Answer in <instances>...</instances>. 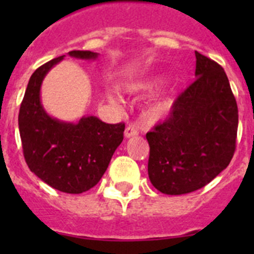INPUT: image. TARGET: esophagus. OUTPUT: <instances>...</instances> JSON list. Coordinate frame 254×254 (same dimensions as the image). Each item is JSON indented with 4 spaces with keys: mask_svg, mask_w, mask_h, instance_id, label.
<instances>
[{
    "mask_svg": "<svg viewBox=\"0 0 254 254\" xmlns=\"http://www.w3.org/2000/svg\"><path fill=\"white\" fill-rule=\"evenodd\" d=\"M136 134H138V129L136 126L133 125H129L126 127L125 129V136L126 137H132V136H136Z\"/></svg>",
    "mask_w": 254,
    "mask_h": 254,
    "instance_id": "34e87169",
    "label": "esophagus"
}]
</instances>
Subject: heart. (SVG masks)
<instances>
[{
    "label": "heart",
    "instance_id": "obj_1",
    "mask_svg": "<svg viewBox=\"0 0 254 254\" xmlns=\"http://www.w3.org/2000/svg\"><path fill=\"white\" fill-rule=\"evenodd\" d=\"M159 81H146V82H142V84H138L134 86L136 90H140V91H152L155 87L158 86ZM109 99L112 102H116V98L112 95H109ZM170 107H172V100L169 98H161V99L155 100L151 105L149 107V116L154 120H159V118H163L165 114L169 112Z\"/></svg>",
    "mask_w": 254,
    "mask_h": 254
}]
</instances>
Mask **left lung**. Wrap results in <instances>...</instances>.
<instances>
[{
  "label": "left lung",
  "instance_id": "1",
  "mask_svg": "<svg viewBox=\"0 0 254 254\" xmlns=\"http://www.w3.org/2000/svg\"><path fill=\"white\" fill-rule=\"evenodd\" d=\"M237 132L238 105L225 71L196 52V80L146 133L150 182L165 194L205 187L233 159Z\"/></svg>",
  "mask_w": 254,
  "mask_h": 254
}]
</instances>
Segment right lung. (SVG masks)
<instances>
[{
    "label": "right lung",
    "instance_id": "1",
    "mask_svg": "<svg viewBox=\"0 0 254 254\" xmlns=\"http://www.w3.org/2000/svg\"><path fill=\"white\" fill-rule=\"evenodd\" d=\"M72 57L96 58L90 51H71ZM64 56L34 71L20 105L19 131L29 169L47 185L64 193L86 192L100 181L123 140L125 123L108 125L84 117L77 125L53 120L40 104L44 76Z\"/></svg>",
    "mask_w": 254,
    "mask_h": 254
}]
</instances>
